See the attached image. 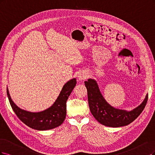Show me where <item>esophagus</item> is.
I'll use <instances>...</instances> for the list:
<instances>
[{
  "label": "esophagus",
  "mask_w": 155,
  "mask_h": 155,
  "mask_svg": "<svg viewBox=\"0 0 155 155\" xmlns=\"http://www.w3.org/2000/svg\"><path fill=\"white\" fill-rule=\"evenodd\" d=\"M87 74L85 72H81L78 74V78L80 81H84V80L87 78Z\"/></svg>",
  "instance_id": "obj_1"
}]
</instances>
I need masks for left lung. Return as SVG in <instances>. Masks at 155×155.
Here are the masks:
<instances>
[{"mask_svg":"<svg viewBox=\"0 0 155 155\" xmlns=\"http://www.w3.org/2000/svg\"><path fill=\"white\" fill-rule=\"evenodd\" d=\"M84 84L87 91L89 109L94 118L104 126L118 127L131 124L143 111L147 102L148 94L140 106L130 111L116 109L104 99L95 80L89 78Z\"/></svg>","mask_w":155,"mask_h":155,"instance_id":"left-lung-1","label":"left lung"}]
</instances>
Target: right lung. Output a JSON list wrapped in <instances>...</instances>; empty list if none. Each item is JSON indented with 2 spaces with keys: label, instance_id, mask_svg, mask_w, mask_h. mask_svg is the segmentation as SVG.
I'll return each mask as SVG.
<instances>
[{
  "label": "right lung",
  "instance_id": "obj_1",
  "mask_svg": "<svg viewBox=\"0 0 155 155\" xmlns=\"http://www.w3.org/2000/svg\"><path fill=\"white\" fill-rule=\"evenodd\" d=\"M76 78H73L64 84L56 101L46 110L41 112H29L18 107L13 102L7 88L9 103L18 118L32 129L39 131L49 130L55 128L63 123L66 117V102L74 86Z\"/></svg>",
  "mask_w": 155,
  "mask_h": 155
}]
</instances>
